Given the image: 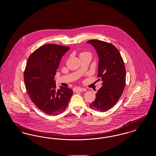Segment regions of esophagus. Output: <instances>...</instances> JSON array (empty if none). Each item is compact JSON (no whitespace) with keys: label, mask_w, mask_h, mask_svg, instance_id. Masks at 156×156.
<instances>
[{"label":"esophagus","mask_w":156,"mask_h":156,"mask_svg":"<svg viewBox=\"0 0 156 156\" xmlns=\"http://www.w3.org/2000/svg\"><path fill=\"white\" fill-rule=\"evenodd\" d=\"M73 91L74 92H82V91H87V89H84V88H82L80 87H76L73 89Z\"/></svg>","instance_id":"obj_1"}]
</instances>
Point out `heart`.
<instances>
[{
    "label": "heart",
    "instance_id": "b5f03b06",
    "mask_svg": "<svg viewBox=\"0 0 156 156\" xmlns=\"http://www.w3.org/2000/svg\"><path fill=\"white\" fill-rule=\"evenodd\" d=\"M83 53H86V52H82L81 54H83Z\"/></svg>",
    "mask_w": 156,
    "mask_h": 156
}]
</instances>
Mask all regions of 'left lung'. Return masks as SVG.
I'll return each instance as SVG.
<instances>
[{"label":"left lung","mask_w":156,"mask_h":156,"mask_svg":"<svg viewBox=\"0 0 156 156\" xmlns=\"http://www.w3.org/2000/svg\"><path fill=\"white\" fill-rule=\"evenodd\" d=\"M87 43L97 51L99 57L98 76L102 81V87L89 106L97 111L106 112L118 102L125 89V64L119 50L111 43L99 40H90Z\"/></svg>","instance_id":"left-lung-1"}]
</instances>
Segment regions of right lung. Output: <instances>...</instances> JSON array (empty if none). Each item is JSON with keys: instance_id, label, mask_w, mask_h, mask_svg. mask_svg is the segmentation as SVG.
Segmentation results:
<instances>
[{"instance_id": "right-lung-1", "label": "right lung", "mask_w": 156, "mask_h": 156, "mask_svg": "<svg viewBox=\"0 0 156 156\" xmlns=\"http://www.w3.org/2000/svg\"><path fill=\"white\" fill-rule=\"evenodd\" d=\"M69 50L60 45H43L27 61L24 81L28 95L38 109L50 116L64 111L73 94L67 87L56 89L54 80L62 57Z\"/></svg>"}]
</instances>
